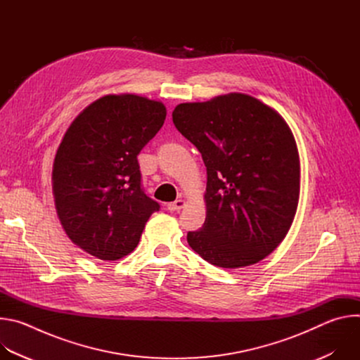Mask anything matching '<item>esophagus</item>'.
<instances>
[{
  "instance_id": "34e87169",
  "label": "esophagus",
  "mask_w": 360,
  "mask_h": 360,
  "mask_svg": "<svg viewBox=\"0 0 360 360\" xmlns=\"http://www.w3.org/2000/svg\"><path fill=\"white\" fill-rule=\"evenodd\" d=\"M185 207V200L184 199H176L171 203H168V210L169 211H181Z\"/></svg>"
}]
</instances>
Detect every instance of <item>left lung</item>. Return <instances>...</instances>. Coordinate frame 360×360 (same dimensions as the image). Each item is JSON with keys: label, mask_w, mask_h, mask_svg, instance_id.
Returning <instances> with one entry per match:
<instances>
[{"label": "left lung", "mask_w": 360, "mask_h": 360, "mask_svg": "<svg viewBox=\"0 0 360 360\" xmlns=\"http://www.w3.org/2000/svg\"><path fill=\"white\" fill-rule=\"evenodd\" d=\"M172 121L208 175L207 218L188 232L189 246L219 268L262 261L286 236L299 202V153L288 124L239 92L179 104Z\"/></svg>", "instance_id": "left-lung-1"}]
</instances>
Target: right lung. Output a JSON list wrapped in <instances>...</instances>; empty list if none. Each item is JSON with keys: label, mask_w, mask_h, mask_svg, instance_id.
Instances as JSON below:
<instances>
[{"label": "right lung", "mask_w": 360, "mask_h": 360, "mask_svg": "<svg viewBox=\"0 0 360 360\" xmlns=\"http://www.w3.org/2000/svg\"><path fill=\"white\" fill-rule=\"evenodd\" d=\"M160 101L105 95L70 125L57 150L53 192L68 238L101 261L131 253L160 203L145 195L138 153L164 125Z\"/></svg>", "instance_id": "1"}]
</instances>
